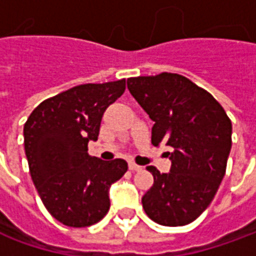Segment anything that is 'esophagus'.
I'll return each mask as SVG.
<instances>
[{
    "instance_id": "1",
    "label": "esophagus",
    "mask_w": 256,
    "mask_h": 256,
    "mask_svg": "<svg viewBox=\"0 0 256 256\" xmlns=\"http://www.w3.org/2000/svg\"><path fill=\"white\" fill-rule=\"evenodd\" d=\"M128 166H130V170H131V171H140V170H142V166H140V165H136V164L135 162H130V165H128Z\"/></svg>"
}]
</instances>
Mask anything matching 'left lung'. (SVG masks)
<instances>
[{
	"label": "left lung",
	"mask_w": 256,
	"mask_h": 256,
	"mask_svg": "<svg viewBox=\"0 0 256 256\" xmlns=\"http://www.w3.org/2000/svg\"><path fill=\"white\" fill-rule=\"evenodd\" d=\"M128 90L152 120L154 145L165 142L171 171L148 166L152 186L142 208L154 222L181 226L208 208L220 188L232 145V124L211 94L180 74L134 76Z\"/></svg>",
	"instance_id": "1"
}]
</instances>
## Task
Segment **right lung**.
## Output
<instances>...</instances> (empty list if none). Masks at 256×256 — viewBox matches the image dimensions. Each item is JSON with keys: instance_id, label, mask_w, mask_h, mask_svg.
I'll list each match as a JSON object with an SVG mask.
<instances>
[{"instance_id": "right-lung-1", "label": "right lung", "mask_w": 256, "mask_h": 256, "mask_svg": "<svg viewBox=\"0 0 256 256\" xmlns=\"http://www.w3.org/2000/svg\"><path fill=\"white\" fill-rule=\"evenodd\" d=\"M125 92V80L76 85L40 104L24 125L30 174L41 201L56 221L84 228L110 210L108 190L128 170L124 160L88 155L105 110Z\"/></svg>"}]
</instances>
